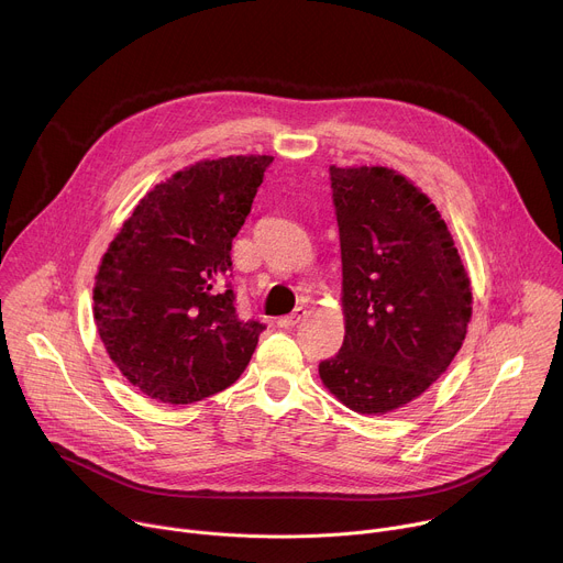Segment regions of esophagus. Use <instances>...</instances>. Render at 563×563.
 Returning a JSON list of instances; mask_svg holds the SVG:
<instances>
[{"label":"esophagus","instance_id":"esophagus-1","mask_svg":"<svg viewBox=\"0 0 563 563\" xmlns=\"http://www.w3.org/2000/svg\"><path fill=\"white\" fill-rule=\"evenodd\" d=\"M305 307H296L289 316H280L278 320H276V325L278 328H294V325H298L300 323V320L305 318Z\"/></svg>","mask_w":563,"mask_h":563}]
</instances>
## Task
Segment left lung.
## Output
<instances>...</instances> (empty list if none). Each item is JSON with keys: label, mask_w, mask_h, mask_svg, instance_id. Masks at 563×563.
Instances as JSON below:
<instances>
[{"label": "left lung", "mask_w": 563, "mask_h": 563, "mask_svg": "<svg viewBox=\"0 0 563 563\" xmlns=\"http://www.w3.org/2000/svg\"><path fill=\"white\" fill-rule=\"evenodd\" d=\"M341 235L345 341L323 385L358 415L421 396L452 363L472 316L467 272L445 220L385 167H330Z\"/></svg>", "instance_id": "8db88e82"}]
</instances>
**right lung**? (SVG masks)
Segmentation results:
<instances>
[{
	"instance_id": "right-lung-1",
	"label": "right lung",
	"mask_w": 563,
	"mask_h": 563,
	"mask_svg": "<svg viewBox=\"0 0 563 563\" xmlns=\"http://www.w3.org/2000/svg\"><path fill=\"white\" fill-rule=\"evenodd\" d=\"M272 155L205 159L155 185L109 245L93 289L100 339L131 385L187 406L245 372L261 320L231 289V240Z\"/></svg>"
}]
</instances>
